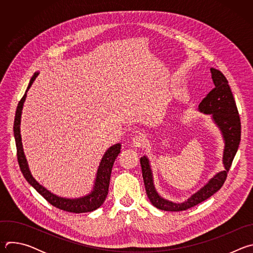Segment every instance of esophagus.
<instances>
[{"label":"esophagus","mask_w":253,"mask_h":253,"mask_svg":"<svg viewBox=\"0 0 253 253\" xmlns=\"http://www.w3.org/2000/svg\"><path fill=\"white\" fill-rule=\"evenodd\" d=\"M146 143H147V138L144 134L135 135L132 139V146L136 147V148H140V147L144 146Z\"/></svg>","instance_id":"34e87169"}]
</instances>
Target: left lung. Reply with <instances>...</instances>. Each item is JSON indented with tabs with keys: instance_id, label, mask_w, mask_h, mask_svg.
<instances>
[{
	"instance_id": "8db88e82",
	"label": "left lung",
	"mask_w": 253,
	"mask_h": 253,
	"mask_svg": "<svg viewBox=\"0 0 253 253\" xmlns=\"http://www.w3.org/2000/svg\"><path fill=\"white\" fill-rule=\"evenodd\" d=\"M210 72L215 87L201 101L198 106V110L203 114L211 115L213 122L219 128L222 134V138L224 141V149L222 156L224 170L216 173L211 179H209V181L203 187H201L197 192L192 194L187 200L181 203H176L167 200L159 195L154 185L150 160L147 156L141 157L140 163L142 167V175L147 196L150 202L160 210H186L199 204L200 202L212 196L215 192H217L222 187L225 181L227 172L237 152L240 143L241 125L231 89L228 85L227 79L219 70L210 68Z\"/></svg>"
}]
</instances>
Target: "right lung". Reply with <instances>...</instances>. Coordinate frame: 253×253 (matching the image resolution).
<instances>
[{"label": "right lung", "mask_w": 253, "mask_h": 253, "mask_svg": "<svg viewBox=\"0 0 253 253\" xmlns=\"http://www.w3.org/2000/svg\"><path fill=\"white\" fill-rule=\"evenodd\" d=\"M39 75V72H36L33 75V77L30 80V83L28 85V88L21 99V101L18 104L16 116H15V122H14V136L16 140V147H17V156H18V162L20 165V169L25 177V179L28 181V183L34 187L39 194H41L50 204L53 206L64 210L68 212L73 213H84V212H91L99 208L105 201L107 195H108V189H109V183H110V177H111V171L113 164L115 162V159L120 153L121 150V144L117 143L112 145L110 148L105 152L103 155L101 162L99 164L96 179L94 182L93 189L91 192L85 196L79 197V198H65L58 196L51 191H49L47 188H45L43 185H41L37 180H36L29 168L28 161L26 158V155L24 153L23 144H22V137H21V116H22V110L24 102L27 97V92L34 83V81Z\"/></svg>", "instance_id": "1"}]
</instances>
